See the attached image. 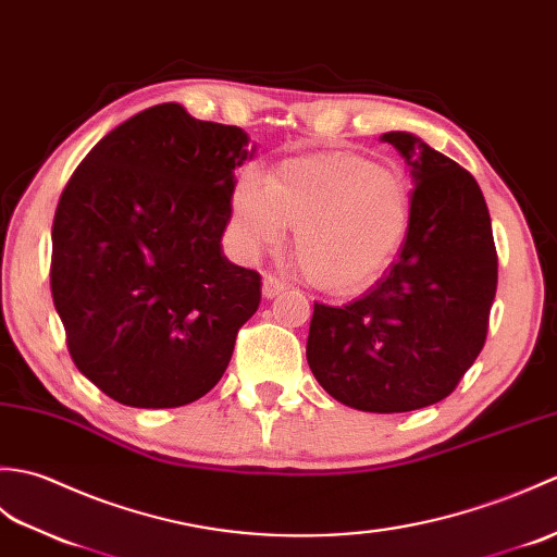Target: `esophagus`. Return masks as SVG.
<instances>
[{"label": "esophagus", "mask_w": 557, "mask_h": 557, "mask_svg": "<svg viewBox=\"0 0 557 557\" xmlns=\"http://www.w3.org/2000/svg\"><path fill=\"white\" fill-rule=\"evenodd\" d=\"M283 290H286V283H283L281 278H276L274 274H267V276L262 278V295H264L267 300L276 298V295H281Z\"/></svg>", "instance_id": "34e87169"}]
</instances>
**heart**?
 <instances>
[{
  "mask_svg": "<svg viewBox=\"0 0 557 557\" xmlns=\"http://www.w3.org/2000/svg\"><path fill=\"white\" fill-rule=\"evenodd\" d=\"M243 250L259 252L295 226L293 250L317 288L352 293L386 269L410 231V190L395 171L352 152L281 162L267 181L243 174L231 193Z\"/></svg>",
  "mask_w": 557,
  "mask_h": 557,
  "instance_id": "obj_1",
  "label": "heart"
}]
</instances>
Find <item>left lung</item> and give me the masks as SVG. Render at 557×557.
Listing matches in <instances>:
<instances>
[{
  "instance_id": "1",
  "label": "left lung",
  "mask_w": 557,
  "mask_h": 557,
  "mask_svg": "<svg viewBox=\"0 0 557 557\" xmlns=\"http://www.w3.org/2000/svg\"><path fill=\"white\" fill-rule=\"evenodd\" d=\"M412 178L400 255L362 298L314 302L307 362L331 398L410 412L455 391L486 343L498 286L491 216L474 176L405 131L381 135Z\"/></svg>"
}]
</instances>
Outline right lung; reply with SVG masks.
I'll list each match as a JSON object with an SVG mask.
<instances>
[{
  "mask_svg": "<svg viewBox=\"0 0 557 557\" xmlns=\"http://www.w3.org/2000/svg\"><path fill=\"white\" fill-rule=\"evenodd\" d=\"M238 126L176 102L123 121L73 171L52 226V298L78 372L145 410L202 398L262 300L257 271L221 250Z\"/></svg>",
  "mask_w": 557,
  "mask_h": 557,
  "instance_id": "add662e5",
  "label": "right lung"
}]
</instances>
